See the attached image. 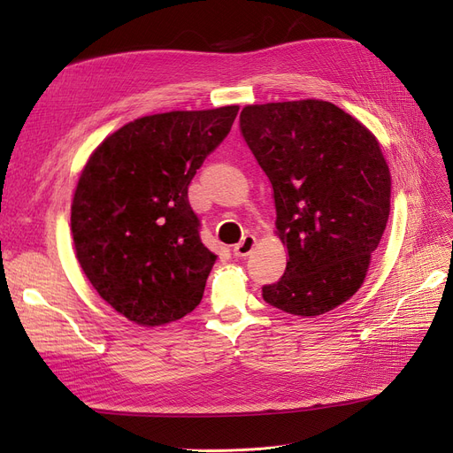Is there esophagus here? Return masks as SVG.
<instances>
[{"label":"esophagus","instance_id":"34e87169","mask_svg":"<svg viewBox=\"0 0 453 453\" xmlns=\"http://www.w3.org/2000/svg\"><path fill=\"white\" fill-rule=\"evenodd\" d=\"M255 245H257L255 236H250V234H247V236H243V240L238 245H234V249H232L234 257H238V258L249 257L250 252H252V249H255Z\"/></svg>","mask_w":453,"mask_h":453}]
</instances>
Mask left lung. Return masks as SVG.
Here are the masks:
<instances>
[{
  "mask_svg": "<svg viewBox=\"0 0 453 453\" xmlns=\"http://www.w3.org/2000/svg\"><path fill=\"white\" fill-rule=\"evenodd\" d=\"M240 132L273 188L284 275L262 297L319 316L363 286L390 213V171L377 139L331 102L247 105Z\"/></svg>",
  "mask_w": 453,
  "mask_h": 453,
  "instance_id": "obj_1",
  "label": "left lung"
}]
</instances>
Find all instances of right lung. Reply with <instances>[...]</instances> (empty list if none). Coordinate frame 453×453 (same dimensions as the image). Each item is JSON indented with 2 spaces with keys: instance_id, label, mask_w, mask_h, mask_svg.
Here are the masks:
<instances>
[{
  "instance_id": "obj_1",
  "label": "right lung",
  "mask_w": 453,
  "mask_h": 453,
  "mask_svg": "<svg viewBox=\"0 0 453 453\" xmlns=\"http://www.w3.org/2000/svg\"><path fill=\"white\" fill-rule=\"evenodd\" d=\"M238 110L137 119L87 161L70 215L76 257L100 297L130 321L156 327L201 303L217 257L201 242L188 188Z\"/></svg>"
}]
</instances>
